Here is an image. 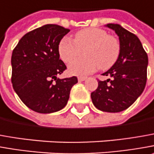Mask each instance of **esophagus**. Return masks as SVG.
<instances>
[{
    "instance_id": "34e87169",
    "label": "esophagus",
    "mask_w": 154,
    "mask_h": 154,
    "mask_svg": "<svg viewBox=\"0 0 154 154\" xmlns=\"http://www.w3.org/2000/svg\"><path fill=\"white\" fill-rule=\"evenodd\" d=\"M77 79H78V81H79V82H82V81H85V80H86V77H79Z\"/></svg>"
}]
</instances>
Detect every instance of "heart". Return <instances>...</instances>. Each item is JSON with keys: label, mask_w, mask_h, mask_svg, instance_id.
<instances>
[{"label": "heart", "mask_w": 154, "mask_h": 154, "mask_svg": "<svg viewBox=\"0 0 154 154\" xmlns=\"http://www.w3.org/2000/svg\"><path fill=\"white\" fill-rule=\"evenodd\" d=\"M119 40L100 28H87L77 31L72 40L63 37L58 45V53L61 60L72 63L81 55L84 59L75 61L68 67L72 75L85 77L94 72L99 67L107 70L118 60L120 54Z\"/></svg>", "instance_id": "heart-1"}]
</instances>
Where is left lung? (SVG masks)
Returning <instances> with one entry per match:
<instances>
[{"mask_svg": "<svg viewBox=\"0 0 154 154\" xmlns=\"http://www.w3.org/2000/svg\"><path fill=\"white\" fill-rule=\"evenodd\" d=\"M106 26L119 35L121 49L116 63L102 74L110 76L112 80L99 81L91 99L94 106L102 112H119L130 107L143 92L148 58L135 34L118 24Z\"/></svg>", "mask_w": 154, "mask_h": 154, "instance_id": "1", "label": "left lung"}]
</instances>
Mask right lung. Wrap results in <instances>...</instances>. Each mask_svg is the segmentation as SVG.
Masks as SVG:
<instances>
[{
  "label": "right lung",
  "mask_w": 154,
  "mask_h": 154,
  "mask_svg": "<svg viewBox=\"0 0 154 154\" xmlns=\"http://www.w3.org/2000/svg\"><path fill=\"white\" fill-rule=\"evenodd\" d=\"M70 31L57 24H45L24 35L13 51L12 83L29 109L52 113L66 106L77 77L58 78L66 69L58 45Z\"/></svg>",
  "instance_id": "add662e5"
}]
</instances>
